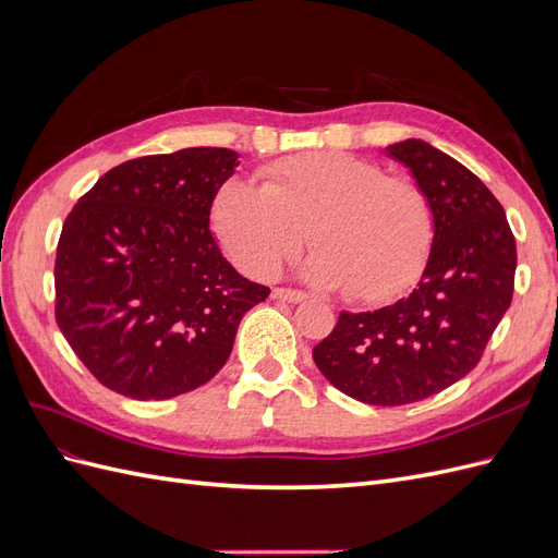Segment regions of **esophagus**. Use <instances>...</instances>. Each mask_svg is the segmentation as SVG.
Returning a JSON list of instances; mask_svg holds the SVG:
<instances>
[{
    "label": "esophagus",
    "mask_w": 558,
    "mask_h": 558,
    "mask_svg": "<svg viewBox=\"0 0 558 558\" xmlns=\"http://www.w3.org/2000/svg\"><path fill=\"white\" fill-rule=\"evenodd\" d=\"M272 298H275V300H283V302H291V305H298V302L307 300L305 293L291 291V289H275V291H272Z\"/></svg>",
    "instance_id": "esophagus-1"
}]
</instances>
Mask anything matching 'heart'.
Returning <instances> with one entry per match:
<instances>
[{
	"mask_svg": "<svg viewBox=\"0 0 558 558\" xmlns=\"http://www.w3.org/2000/svg\"><path fill=\"white\" fill-rule=\"evenodd\" d=\"M260 177V189L228 181L211 205L216 240L246 275H275L310 230L316 253L302 277L320 289L386 302L418 279L435 226L416 183L337 150L283 158Z\"/></svg>",
	"mask_w": 558,
	"mask_h": 558,
	"instance_id": "obj_1",
	"label": "heart"
}]
</instances>
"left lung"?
<instances>
[{
	"instance_id": "left-lung-1",
	"label": "left lung",
	"mask_w": 558,
	"mask_h": 558,
	"mask_svg": "<svg viewBox=\"0 0 558 558\" xmlns=\"http://www.w3.org/2000/svg\"><path fill=\"white\" fill-rule=\"evenodd\" d=\"M433 209V246L416 289L393 305L342 312L314 363L367 404H410L463 379L508 312L517 244L494 193L459 160L421 140L386 146Z\"/></svg>"
}]
</instances>
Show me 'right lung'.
Instances as JSON below:
<instances>
[{
	"mask_svg": "<svg viewBox=\"0 0 558 558\" xmlns=\"http://www.w3.org/2000/svg\"><path fill=\"white\" fill-rule=\"evenodd\" d=\"M238 158L197 146L128 160L66 216L56 318L111 391L167 400L207 384L226 365L242 316L269 295L223 258L209 228Z\"/></svg>",
	"mask_w": 558,
	"mask_h": 558,
	"instance_id": "add662e5",
	"label": "right lung"
}]
</instances>
